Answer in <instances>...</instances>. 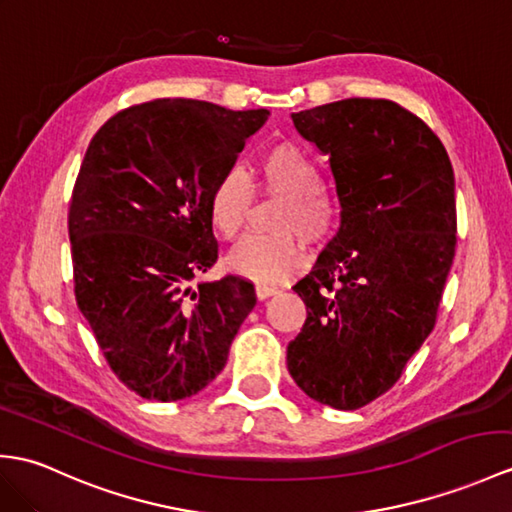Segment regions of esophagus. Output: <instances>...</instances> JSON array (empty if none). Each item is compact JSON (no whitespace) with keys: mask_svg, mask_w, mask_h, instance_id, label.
<instances>
[{"mask_svg":"<svg viewBox=\"0 0 512 512\" xmlns=\"http://www.w3.org/2000/svg\"><path fill=\"white\" fill-rule=\"evenodd\" d=\"M255 294H257V299H259V301H264V299H268V296L277 294V288H275V285L257 283V285H255Z\"/></svg>","mask_w":512,"mask_h":512,"instance_id":"34e87169","label":"esophagus"}]
</instances>
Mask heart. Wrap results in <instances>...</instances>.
<instances>
[{
    "label": "heart",
    "mask_w": 512,
    "mask_h": 512,
    "mask_svg": "<svg viewBox=\"0 0 512 512\" xmlns=\"http://www.w3.org/2000/svg\"><path fill=\"white\" fill-rule=\"evenodd\" d=\"M255 189L283 198L275 222L279 235H251L237 244L227 264L240 277L253 281H279L299 270L305 261L307 242H323L336 229L338 205L325 189H320V172L314 161L294 144H275L259 157ZM253 205V189L246 178L231 170L211 187L207 211L211 227L224 240H233L242 231Z\"/></svg>",
    "instance_id": "obj_1"
}]
</instances>
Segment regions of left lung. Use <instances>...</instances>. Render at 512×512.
<instances>
[{
  "label": "left lung",
  "instance_id": "left-lung-1",
  "mask_svg": "<svg viewBox=\"0 0 512 512\" xmlns=\"http://www.w3.org/2000/svg\"><path fill=\"white\" fill-rule=\"evenodd\" d=\"M292 122L329 154L340 229L294 285L307 318L288 371L314 401L358 410L397 384L436 325L456 253L454 170L397 102L349 98Z\"/></svg>",
  "mask_w": 512,
  "mask_h": 512
}]
</instances>
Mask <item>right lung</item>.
<instances>
[{
  "label": "right lung",
  "instance_id": "1",
  "mask_svg": "<svg viewBox=\"0 0 512 512\" xmlns=\"http://www.w3.org/2000/svg\"><path fill=\"white\" fill-rule=\"evenodd\" d=\"M268 115L185 98L135 104L82 159L69 205L76 303L111 371L148 401L213 382L257 303L242 277L189 281L218 259L211 187Z\"/></svg>",
  "mask_w": 512,
  "mask_h": 512
}]
</instances>
